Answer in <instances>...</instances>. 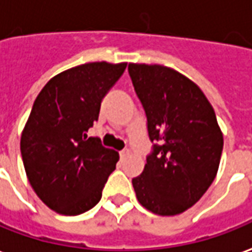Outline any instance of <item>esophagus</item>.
Wrapping results in <instances>:
<instances>
[{
    "label": "esophagus",
    "mask_w": 252,
    "mask_h": 252,
    "mask_svg": "<svg viewBox=\"0 0 252 252\" xmlns=\"http://www.w3.org/2000/svg\"><path fill=\"white\" fill-rule=\"evenodd\" d=\"M129 156V149H124V150L120 151V157L124 159V158H126V157Z\"/></svg>",
    "instance_id": "34e87169"
}]
</instances>
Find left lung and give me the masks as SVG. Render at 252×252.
<instances>
[{
    "instance_id": "8db88e82",
    "label": "left lung",
    "mask_w": 252,
    "mask_h": 252,
    "mask_svg": "<svg viewBox=\"0 0 252 252\" xmlns=\"http://www.w3.org/2000/svg\"><path fill=\"white\" fill-rule=\"evenodd\" d=\"M154 144L142 175L132 179L139 203L176 216L203 196L217 175L224 136L212 103L183 73L159 64L128 65Z\"/></svg>"
}]
</instances>
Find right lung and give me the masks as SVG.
<instances>
[{
    "label": "right lung",
    "instance_id": "obj_1",
    "mask_svg": "<svg viewBox=\"0 0 252 252\" xmlns=\"http://www.w3.org/2000/svg\"><path fill=\"white\" fill-rule=\"evenodd\" d=\"M126 66L106 61L77 65L52 77L36 96L20 150L31 187L53 212L77 216L101 200L120 157L87 132Z\"/></svg>",
    "mask_w": 252,
    "mask_h": 252
}]
</instances>
